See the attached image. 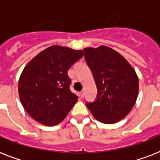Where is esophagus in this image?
I'll return each instance as SVG.
<instances>
[{
  "label": "esophagus",
  "mask_w": 160,
  "mask_h": 160,
  "mask_svg": "<svg viewBox=\"0 0 160 160\" xmlns=\"http://www.w3.org/2000/svg\"><path fill=\"white\" fill-rule=\"evenodd\" d=\"M80 96L81 98H84V96H85V92H84V91H80Z\"/></svg>",
  "instance_id": "34e87169"
}]
</instances>
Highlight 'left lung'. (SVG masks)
<instances>
[{"label": "left lung", "instance_id": "obj_1", "mask_svg": "<svg viewBox=\"0 0 160 160\" xmlns=\"http://www.w3.org/2000/svg\"><path fill=\"white\" fill-rule=\"evenodd\" d=\"M85 59L97 86V97L86 106L95 119L114 124L124 119L136 102L139 79L129 63L105 46L85 48Z\"/></svg>", "mask_w": 160, "mask_h": 160}]
</instances>
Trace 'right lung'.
<instances>
[{
    "mask_svg": "<svg viewBox=\"0 0 160 160\" xmlns=\"http://www.w3.org/2000/svg\"><path fill=\"white\" fill-rule=\"evenodd\" d=\"M83 55L81 50L52 46L24 68L19 80V96L24 109L35 120L54 126L67 116L78 100L70 90L68 70Z\"/></svg>",
    "mask_w": 160,
    "mask_h": 160,
    "instance_id": "add662e5",
    "label": "right lung"
}]
</instances>
